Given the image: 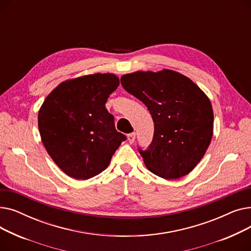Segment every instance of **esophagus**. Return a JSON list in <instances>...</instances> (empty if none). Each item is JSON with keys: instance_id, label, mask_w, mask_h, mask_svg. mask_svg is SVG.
Wrapping results in <instances>:
<instances>
[{"instance_id": "obj_1", "label": "esophagus", "mask_w": 251, "mask_h": 251, "mask_svg": "<svg viewBox=\"0 0 251 251\" xmlns=\"http://www.w3.org/2000/svg\"><path fill=\"white\" fill-rule=\"evenodd\" d=\"M135 137H136V134L133 132V133H130L127 135V138H128V141L129 143H133L134 140H135Z\"/></svg>"}]
</instances>
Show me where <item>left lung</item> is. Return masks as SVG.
<instances>
[{
  "label": "left lung",
  "mask_w": 251,
  "mask_h": 251,
  "mask_svg": "<svg viewBox=\"0 0 251 251\" xmlns=\"http://www.w3.org/2000/svg\"><path fill=\"white\" fill-rule=\"evenodd\" d=\"M122 86L149 109L153 139L139 150L146 167L167 180L189 174L203 157L214 133V112L204 92L190 78L163 69L121 77Z\"/></svg>",
  "instance_id": "8db88e82"
}]
</instances>
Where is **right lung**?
Listing matches in <instances>:
<instances>
[{
	"mask_svg": "<svg viewBox=\"0 0 251 251\" xmlns=\"http://www.w3.org/2000/svg\"><path fill=\"white\" fill-rule=\"evenodd\" d=\"M120 84L113 73L68 79L52 89L38 111L42 142L51 160L76 180H87L107 169L126 136L117 132L105 109Z\"/></svg>",
	"mask_w": 251,
	"mask_h": 251,
	"instance_id": "right-lung-1",
	"label": "right lung"
}]
</instances>
